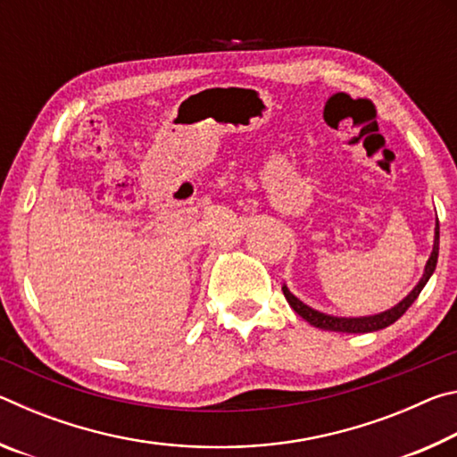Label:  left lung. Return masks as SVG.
I'll use <instances>...</instances> for the list:
<instances>
[{"instance_id": "obj_1", "label": "left lung", "mask_w": 457, "mask_h": 457, "mask_svg": "<svg viewBox=\"0 0 457 457\" xmlns=\"http://www.w3.org/2000/svg\"><path fill=\"white\" fill-rule=\"evenodd\" d=\"M437 253H439V221L436 223V239H433V252L428 260V264H425V272L423 278L420 280V284L415 286V288L407 294V298L401 300L397 306H393L391 311L381 312V314H375V316H362V319H338V316H328V314H322L319 311H312L311 306H306L304 303H300V300L294 296V294L282 286V292L286 300H288V304L294 308V312L298 316H303L306 322H311L312 327L316 328H322V330H332V332H373V330H381L386 328L389 324H393L395 320H399L401 316L407 312V308L411 306L417 296H420L423 286L428 284V280L433 274V270H436L437 264Z\"/></svg>"}]
</instances>
